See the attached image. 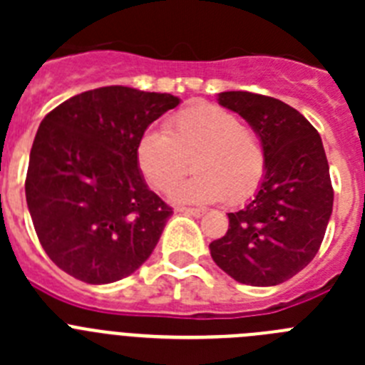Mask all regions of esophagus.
Returning <instances> with one entry per match:
<instances>
[{
	"label": "esophagus",
	"instance_id": "obj_1",
	"mask_svg": "<svg viewBox=\"0 0 365 365\" xmlns=\"http://www.w3.org/2000/svg\"><path fill=\"white\" fill-rule=\"evenodd\" d=\"M179 212H182V214L193 215V217H202V215H205V210H201V208H186V206L179 208Z\"/></svg>",
	"mask_w": 365,
	"mask_h": 365
}]
</instances>
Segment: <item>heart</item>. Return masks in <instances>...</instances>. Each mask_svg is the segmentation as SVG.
<instances>
[{"label": "heart", "mask_w": 365, "mask_h": 365, "mask_svg": "<svg viewBox=\"0 0 365 365\" xmlns=\"http://www.w3.org/2000/svg\"><path fill=\"white\" fill-rule=\"evenodd\" d=\"M137 164L153 188L168 192L192 168L195 175L177 185V202H240L252 195L265 175V150L252 128L214 104H192L166 122V130H146L137 143Z\"/></svg>", "instance_id": "heart-1"}]
</instances>
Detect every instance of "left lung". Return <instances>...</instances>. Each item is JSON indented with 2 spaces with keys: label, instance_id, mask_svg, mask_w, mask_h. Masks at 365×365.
I'll use <instances>...</instances> for the list:
<instances>
[{
  "label": "left lung",
  "instance_id": "left-lung-1",
  "mask_svg": "<svg viewBox=\"0 0 365 365\" xmlns=\"http://www.w3.org/2000/svg\"><path fill=\"white\" fill-rule=\"evenodd\" d=\"M217 102L259 135L267 164L252 201L230 212L227 234L210 243L212 259L245 285H279L311 263L333 214L324 144L311 122L278 98L225 91Z\"/></svg>",
  "mask_w": 365,
  "mask_h": 365
}]
</instances>
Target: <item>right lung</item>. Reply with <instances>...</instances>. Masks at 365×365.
<instances>
[{
    "mask_svg": "<svg viewBox=\"0 0 365 365\" xmlns=\"http://www.w3.org/2000/svg\"><path fill=\"white\" fill-rule=\"evenodd\" d=\"M179 96L108 86L80 93L41 120L25 197L47 256L91 285L133 274L173 210L148 188L137 143Z\"/></svg>",
    "mask_w": 365,
    "mask_h": 365,
    "instance_id": "1",
    "label": "right lung"
}]
</instances>
